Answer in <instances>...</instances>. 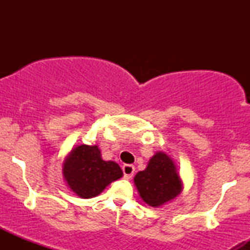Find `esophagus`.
I'll use <instances>...</instances> for the list:
<instances>
[{"mask_svg":"<svg viewBox=\"0 0 250 250\" xmlns=\"http://www.w3.org/2000/svg\"><path fill=\"white\" fill-rule=\"evenodd\" d=\"M122 170H123V174H125V179H131L134 175V171H135V167L133 165H125L122 167Z\"/></svg>","mask_w":250,"mask_h":250,"instance_id":"1","label":"esophagus"}]
</instances>
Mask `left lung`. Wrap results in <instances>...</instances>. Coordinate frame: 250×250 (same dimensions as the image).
Segmentation results:
<instances>
[{
    "label": "left lung",
    "mask_w": 250,
    "mask_h": 250,
    "mask_svg": "<svg viewBox=\"0 0 250 250\" xmlns=\"http://www.w3.org/2000/svg\"><path fill=\"white\" fill-rule=\"evenodd\" d=\"M140 197L150 207H161L181 194L183 182L174 160L165 151H156L145 170L134 177Z\"/></svg>",
    "instance_id": "1"
}]
</instances>
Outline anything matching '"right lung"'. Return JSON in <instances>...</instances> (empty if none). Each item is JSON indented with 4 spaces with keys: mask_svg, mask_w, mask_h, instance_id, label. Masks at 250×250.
I'll list each match as a JSON object with an SVG mask.
<instances>
[{
    "mask_svg": "<svg viewBox=\"0 0 250 250\" xmlns=\"http://www.w3.org/2000/svg\"><path fill=\"white\" fill-rule=\"evenodd\" d=\"M62 174L68 188L81 199L97 196L111 182L123 176L116 162L102 159L96 145H81L71 149L62 163Z\"/></svg>",
    "mask_w": 250,
    "mask_h": 250,
    "instance_id": "right-lung-1",
    "label": "right lung"
}]
</instances>
